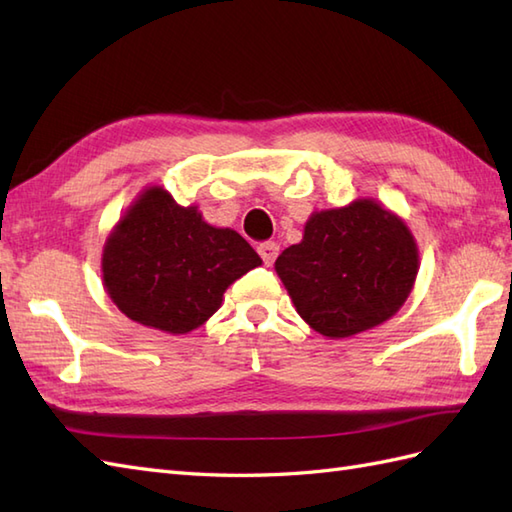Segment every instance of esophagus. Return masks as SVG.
<instances>
[{
  "mask_svg": "<svg viewBox=\"0 0 512 512\" xmlns=\"http://www.w3.org/2000/svg\"><path fill=\"white\" fill-rule=\"evenodd\" d=\"M257 253L262 255L266 266H273L277 255H279V244L277 242H262L257 246Z\"/></svg>",
  "mask_w": 512,
  "mask_h": 512,
  "instance_id": "esophagus-1",
  "label": "esophagus"
}]
</instances>
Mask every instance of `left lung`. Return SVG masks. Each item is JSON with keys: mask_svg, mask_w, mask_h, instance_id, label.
Listing matches in <instances>:
<instances>
[{"mask_svg": "<svg viewBox=\"0 0 512 512\" xmlns=\"http://www.w3.org/2000/svg\"><path fill=\"white\" fill-rule=\"evenodd\" d=\"M420 268L409 226L374 198L314 211L277 257L299 317L328 339L372 330L402 308Z\"/></svg>", "mask_w": 512, "mask_h": 512, "instance_id": "left-lung-1", "label": "left lung"}]
</instances>
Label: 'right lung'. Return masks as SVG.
Segmentation results:
<instances>
[{"label": "right lung", "mask_w": 512, "mask_h": 512, "mask_svg": "<svg viewBox=\"0 0 512 512\" xmlns=\"http://www.w3.org/2000/svg\"><path fill=\"white\" fill-rule=\"evenodd\" d=\"M262 264L233 228L204 222L198 206H180L147 187L105 239L103 286L127 319L167 334H189L222 306L226 288Z\"/></svg>", "instance_id": "right-lung-1"}]
</instances>
